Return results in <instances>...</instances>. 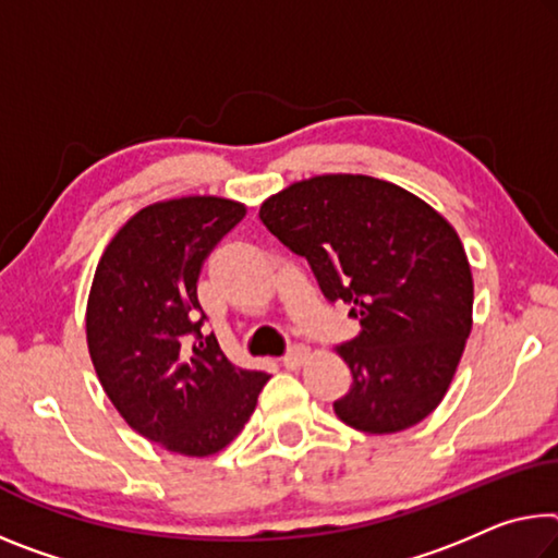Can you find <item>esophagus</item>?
Instances as JSON below:
<instances>
[{
    "instance_id": "obj_1",
    "label": "esophagus",
    "mask_w": 558,
    "mask_h": 558,
    "mask_svg": "<svg viewBox=\"0 0 558 558\" xmlns=\"http://www.w3.org/2000/svg\"><path fill=\"white\" fill-rule=\"evenodd\" d=\"M307 357H311V350H307V348H293L286 357H282V365L290 367V369H295V367L303 365Z\"/></svg>"
}]
</instances>
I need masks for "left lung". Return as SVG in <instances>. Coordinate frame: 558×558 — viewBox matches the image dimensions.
Here are the masks:
<instances>
[{"label": "left lung", "instance_id": "1", "mask_svg": "<svg viewBox=\"0 0 558 558\" xmlns=\"http://www.w3.org/2000/svg\"><path fill=\"white\" fill-rule=\"evenodd\" d=\"M260 220L362 325L335 348L352 375L335 414L392 435L435 412L472 332L474 280L452 223L414 193L360 173L290 183L263 201Z\"/></svg>", "mask_w": 558, "mask_h": 558}]
</instances>
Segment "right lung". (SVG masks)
<instances>
[{
  "mask_svg": "<svg viewBox=\"0 0 558 558\" xmlns=\"http://www.w3.org/2000/svg\"><path fill=\"white\" fill-rule=\"evenodd\" d=\"M243 216L218 196L151 203L111 238L88 290L86 344L106 397L141 437L183 457L231 445L270 379L235 367L197 317L203 260Z\"/></svg>",
  "mask_w": 558,
  "mask_h": 558,
  "instance_id": "obj_1",
  "label": "right lung"
}]
</instances>
